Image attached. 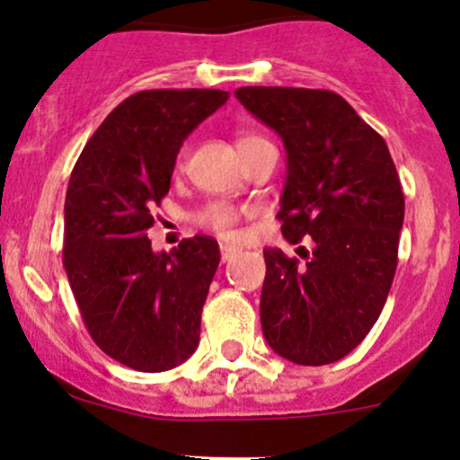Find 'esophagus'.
I'll use <instances>...</instances> for the list:
<instances>
[{"label": "esophagus", "instance_id": "1", "mask_svg": "<svg viewBox=\"0 0 460 460\" xmlns=\"http://www.w3.org/2000/svg\"><path fill=\"white\" fill-rule=\"evenodd\" d=\"M235 253H238V249L231 247V244H220V258H222V262H229V260L234 258Z\"/></svg>", "mask_w": 460, "mask_h": 460}]
</instances>
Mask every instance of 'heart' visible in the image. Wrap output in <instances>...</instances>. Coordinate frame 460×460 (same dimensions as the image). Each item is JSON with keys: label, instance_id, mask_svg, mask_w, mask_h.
I'll use <instances>...</instances> for the list:
<instances>
[{"label": "heart", "instance_id": "heart-1", "mask_svg": "<svg viewBox=\"0 0 460 460\" xmlns=\"http://www.w3.org/2000/svg\"><path fill=\"white\" fill-rule=\"evenodd\" d=\"M258 140H262V137L253 136V133H243V136L238 137V148L247 146V144L258 142ZM243 216H244L243 208L234 207V204L211 202L198 211L196 222L200 226H204V229H211V231H216V234L225 235V238H231V235L235 234V229H238Z\"/></svg>", "mask_w": 460, "mask_h": 460}]
</instances>
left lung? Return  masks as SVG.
Instances as JSON below:
<instances>
[{
	"label": "left lung",
	"mask_w": 460,
	"mask_h": 460,
	"mask_svg": "<svg viewBox=\"0 0 460 460\" xmlns=\"http://www.w3.org/2000/svg\"><path fill=\"white\" fill-rule=\"evenodd\" d=\"M240 104L280 136L287 180L282 235L314 240L305 264L264 249L260 323L296 365H329L363 342L385 307L398 262L405 198L383 137L323 88L243 86Z\"/></svg>",
	"instance_id": "obj_1"
}]
</instances>
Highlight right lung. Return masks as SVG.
Wrapping results in <instances>:
<instances>
[{
  "instance_id": "1",
  "label": "right lung",
  "mask_w": 460,
  "mask_h": 460,
  "mask_svg": "<svg viewBox=\"0 0 460 460\" xmlns=\"http://www.w3.org/2000/svg\"><path fill=\"white\" fill-rule=\"evenodd\" d=\"M226 100L213 88L136 93L100 124L71 173L64 269L73 296L95 345L137 372L178 367L200 342L220 247L193 235L155 253L146 231L182 142Z\"/></svg>"
}]
</instances>
